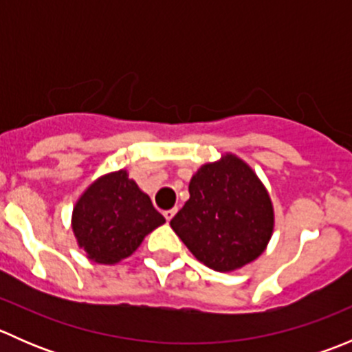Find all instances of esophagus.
I'll return each mask as SVG.
<instances>
[{
    "instance_id": "esophagus-1",
    "label": "esophagus",
    "mask_w": 352,
    "mask_h": 352,
    "mask_svg": "<svg viewBox=\"0 0 352 352\" xmlns=\"http://www.w3.org/2000/svg\"><path fill=\"white\" fill-rule=\"evenodd\" d=\"M175 212H177V209H166V211L163 212V216H165L166 221H170V219H172L173 216H175Z\"/></svg>"
}]
</instances>
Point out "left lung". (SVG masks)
Segmentation results:
<instances>
[{
	"mask_svg": "<svg viewBox=\"0 0 352 352\" xmlns=\"http://www.w3.org/2000/svg\"><path fill=\"white\" fill-rule=\"evenodd\" d=\"M189 194L170 226L199 262L232 272L267 248L274 232V206L242 158L225 153L204 163L190 179Z\"/></svg>",
	"mask_w": 352,
	"mask_h": 352,
	"instance_id": "8db88e82",
	"label": "left lung"
}]
</instances>
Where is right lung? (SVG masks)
Wrapping results in <instances>:
<instances>
[{
	"label": "right lung",
	"mask_w": 352,
	"mask_h": 352,
	"mask_svg": "<svg viewBox=\"0 0 352 352\" xmlns=\"http://www.w3.org/2000/svg\"><path fill=\"white\" fill-rule=\"evenodd\" d=\"M165 223L127 170L98 177L83 190L71 214L78 247L97 264L113 265L133 255L144 236Z\"/></svg>",
	"instance_id": "right-lung-1"
}]
</instances>
